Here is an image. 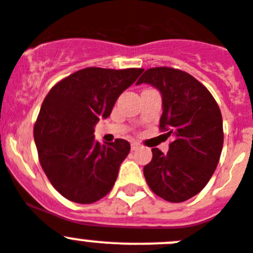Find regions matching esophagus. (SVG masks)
<instances>
[{
	"mask_svg": "<svg viewBox=\"0 0 253 253\" xmlns=\"http://www.w3.org/2000/svg\"><path fill=\"white\" fill-rule=\"evenodd\" d=\"M137 148H140V143L138 142H131V150L136 151Z\"/></svg>",
	"mask_w": 253,
	"mask_h": 253,
	"instance_id": "34e87169",
	"label": "esophagus"
}]
</instances>
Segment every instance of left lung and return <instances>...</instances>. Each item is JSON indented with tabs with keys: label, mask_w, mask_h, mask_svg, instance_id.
<instances>
[{
	"label": "left lung",
	"mask_w": 253,
	"mask_h": 253,
	"mask_svg": "<svg viewBox=\"0 0 253 253\" xmlns=\"http://www.w3.org/2000/svg\"><path fill=\"white\" fill-rule=\"evenodd\" d=\"M150 84L162 93L160 131L172 136L169 150L152 148L143 169L153 193L169 202L190 200L213 174L223 146L222 115L211 92L190 73L172 67L145 71L137 84Z\"/></svg>",
	"instance_id": "8db88e82"
}]
</instances>
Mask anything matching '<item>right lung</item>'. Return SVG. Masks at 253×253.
Returning <instances> with one entry per match:
<instances>
[{"label": "right lung", "instance_id": "obj_1", "mask_svg": "<svg viewBox=\"0 0 253 253\" xmlns=\"http://www.w3.org/2000/svg\"><path fill=\"white\" fill-rule=\"evenodd\" d=\"M142 71L87 67L61 80L44 97L34 127L39 160L51 185L70 201L93 204L112 190L131 147L122 138L100 145L94 125L107 119Z\"/></svg>", "mask_w": 253, "mask_h": 253}]
</instances>
